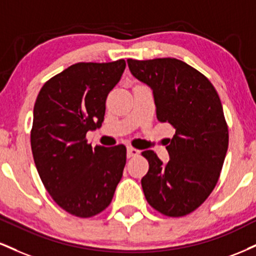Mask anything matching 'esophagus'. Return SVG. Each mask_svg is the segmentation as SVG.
<instances>
[{
  "instance_id": "esophagus-1",
  "label": "esophagus",
  "mask_w": 256,
  "mask_h": 256,
  "mask_svg": "<svg viewBox=\"0 0 256 256\" xmlns=\"http://www.w3.org/2000/svg\"><path fill=\"white\" fill-rule=\"evenodd\" d=\"M138 154H140V152H138L137 149H134V148H132V146H128V158H134V156H138Z\"/></svg>"
}]
</instances>
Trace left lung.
Returning a JSON list of instances; mask_svg holds the SVG:
<instances>
[{"mask_svg":"<svg viewBox=\"0 0 256 256\" xmlns=\"http://www.w3.org/2000/svg\"><path fill=\"white\" fill-rule=\"evenodd\" d=\"M128 64L152 89L158 119L175 128L167 164L152 150L142 152L149 162L144 196L164 216H186L211 194L226 158L229 131L220 98L208 78L176 58H130Z\"/></svg>","mask_w":256,"mask_h":256,"instance_id":"left-lung-1","label":"left lung"}]
</instances>
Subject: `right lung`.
I'll return each mask as SVG.
<instances>
[{
  "instance_id": "1",
  "label": "right lung",
  "mask_w": 256,
  "mask_h": 256,
  "mask_svg": "<svg viewBox=\"0 0 256 256\" xmlns=\"http://www.w3.org/2000/svg\"><path fill=\"white\" fill-rule=\"evenodd\" d=\"M126 63H76L40 89L33 110L30 148L39 176L52 199L76 217L102 212L112 202L126 163L122 144L87 143L102 124L107 95Z\"/></svg>"
}]
</instances>
